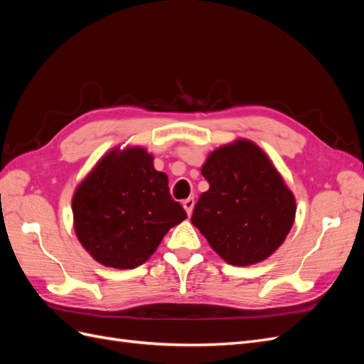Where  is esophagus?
Returning a JSON list of instances; mask_svg holds the SVG:
<instances>
[{
  "instance_id": "obj_1",
  "label": "esophagus",
  "mask_w": 364,
  "mask_h": 364,
  "mask_svg": "<svg viewBox=\"0 0 364 364\" xmlns=\"http://www.w3.org/2000/svg\"><path fill=\"white\" fill-rule=\"evenodd\" d=\"M194 197H188V199H185L183 202H182V205H183V208H185V211H186V214L188 215H191V213H193V208H194Z\"/></svg>"
}]
</instances>
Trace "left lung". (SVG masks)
Segmentation results:
<instances>
[{
  "mask_svg": "<svg viewBox=\"0 0 364 364\" xmlns=\"http://www.w3.org/2000/svg\"><path fill=\"white\" fill-rule=\"evenodd\" d=\"M209 183L191 223L232 266L269 258L289 235L296 200L281 174L257 144L238 139L218 147L202 167Z\"/></svg>",
  "mask_w": 364,
  "mask_h": 364,
  "instance_id": "obj_1",
  "label": "left lung"
}]
</instances>
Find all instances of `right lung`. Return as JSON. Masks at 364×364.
Returning a JSON list of instances; mask_svg holds the SVG:
<instances>
[{
	"mask_svg": "<svg viewBox=\"0 0 364 364\" xmlns=\"http://www.w3.org/2000/svg\"><path fill=\"white\" fill-rule=\"evenodd\" d=\"M74 230L103 266L135 269L186 218L173 200L167 174L142 147L114 149L97 162L73 196Z\"/></svg>",
	"mask_w": 364,
	"mask_h": 364,
	"instance_id": "right-lung-1",
	"label": "right lung"
}]
</instances>
